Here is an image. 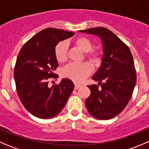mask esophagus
<instances>
[{
    "label": "esophagus",
    "mask_w": 149,
    "mask_h": 149,
    "mask_svg": "<svg viewBox=\"0 0 149 149\" xmlns=\"http://www.w3.org/2000/svg\"><path fill=\"white\" fill-rule=\"evenodd\" d=\"M81 86H82V85L78 84V83H76L75 86H74V88H75V89H78V88H80L81 87Z\"/></svg>",
    "instance_id": "obj_1"
}]
</instances>
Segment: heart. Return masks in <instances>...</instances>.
I'll list each match as a JSON object with an SVG mask.
<instances>
[{
	"label": "heart",
	"mask_w": 149,
	"mask_h": 149,
	"mask_svg": "<svg viewBox=\"0 0 149 149\" xmlns=\"http://www.w3.org/2000/svg\"><path fill=\"white\" fill-rule=\"evenodd\" d=\"M74 44L83 52H86V57L91 61L97 59V55L91 50L93 44L90 39L86 37H79L74 40ZM68 45L65 41L58 42L55 47L54 53L56 58L59 63H63L67 58ZM92 68L88 63H71L65 66L62 70V75L65 77L71 79L73 81L81 82L84 80L91 74Z\"/></svg>",
	"instance_id": "obj_1"
}]
</instances>
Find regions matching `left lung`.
Returning <instances> with one entry per match:
<instances>
[{"label": "left lung", "mask_w": 149, "mask_h": 149, "mask_svg": "<svg viewBox=\"0 0 149 149\" xmlns=\"http://www.w3.org/2000/svg\"><path fill=\"white\" fill-rule=\"evenodd\" d=\"M81 33L101 39L103 56L101 65L92 79L101 84L88 86L91 95L86 106L93 117L108 120L119 114L131 99L136 84V72L132 55L128 47L105 28H92Z\"/></svg>", "instance_id": "8db88e82"}]
</instances>
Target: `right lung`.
<instances>
[{
  "label": "right lung",
  "mask_w": 149,
  "mask_h": 149,
  "mask_svg": "<svg viewBox=\"0 0 149 149\" xmlns=\"http://www.w3.org/2000/svg\"><path fill=\"white\" fill-rule=\"evenodd\" d=\"M74 33L49 28L36 33L19 51L14 77L21 102L29 113L38 118H51L64 107L74 85L63 78L60 84L48 86V79L55 76L58 67L55 47Z\"/></svg>",
  "instance_id": "add662e5"
}]
</instances>
